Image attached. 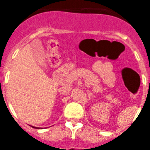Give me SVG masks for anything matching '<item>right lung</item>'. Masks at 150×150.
<instances>
[{
	"instance_id": "1",
	"label": "right lung",
	"mask_w": 150,
	"mask_h": 150,
	"mask_svg": "<svg viewBox=\"0 0 150 150\" xmlns=\"http://www.w3.org/2000/svg\"><path fill=\"white\" fill-rule=\"evenodd\" d=\"M32 128H36V129H40V128H37V127H34V126H31Z\"/></svg>"
}]
</instances>
